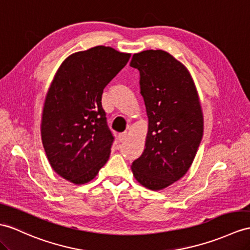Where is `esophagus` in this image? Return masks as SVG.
Wrapping results in <instances>:
<instances>
[{
    "instance_id": "esophagus-1",
    "label": "esophagus",
    "mask_w": 250,
    "mask_h": 250,
    "mask_svg": "<svg viewBox=\"0 0 250 250\" xmlns=\"http://www.w3.org/2000/svg\"><path fill=\"white\" fill-rule=\"evenodd\" d=\"M128 139V133L127 132H123V133H120L119 135V137H118V140H119V142H124V141H126V140Z\"/></svg>"
}]
</instances>
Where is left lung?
Masks as SVG:
<instances>
[{"instance_id": "1", "label": "left lung", "mask_w": 250, "mask_h": 250, "mask_svg": "<svg viewBox=\"0 0 250 250\" xmlns=\"http://www.w3.org/2000/svg\"><path fill=\"white\" fill-rule=\"evenodd\" d=\"M130 66L140 72L148 117L143 154L132 162L135 178L149 190H162L184 177L204 132L202 107L186 66L161 50L135 54Z\"/></svg>"}]
</instances>
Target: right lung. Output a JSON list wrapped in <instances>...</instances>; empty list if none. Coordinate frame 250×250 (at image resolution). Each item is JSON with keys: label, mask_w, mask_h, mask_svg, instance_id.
<instances>
[{"label": "right lung", "mask_w": 250, "mask_h": 250, "mask_svg": "<svg viewBox=\"0 0 250 250\" xmlns=\"http://www.w3.org/2000/svg\"><path fill=\"white\" fill-rule=\"evenodd\" d=\"M129 58L103 45L75 53L59 66L47 91L42 143L54 171L73 184L92 180L110 155L114 137L102 94Z\"/></svg>", "instance_id": "1"}]
</instances>
